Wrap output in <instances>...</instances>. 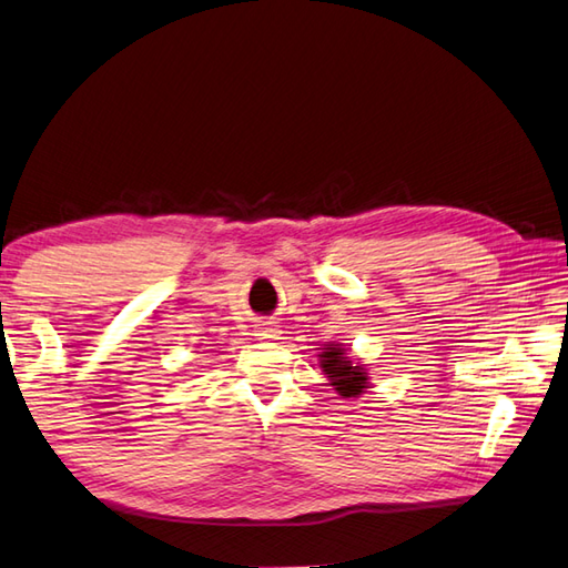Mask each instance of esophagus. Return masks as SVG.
<instances>
[{
    "label": "esophagus",
    "instance_id": "1",
    "mask_svg": "<svg viewBox=\"0 0 568 568\" xmlns=\"http://www.w3.org/2000/svg\"><path fill=\"white\" fill-rule=\"evenodd\" d=\"M278 334H281L278 326L271 324V322H263V324L256 326V336L261 341H275V338H278Z\"/></svg>",
    "mask_w": 568,
    "mask_h": 568
}]
</instances>
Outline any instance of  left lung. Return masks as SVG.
<instances>
[{"label":"left lung","instance_id":"left-lung-1","mask_svg":"<svg viewBox=\"0 0 568 568\" xmlns=\"http://www.w3.org/2000/svg\"><path fill=\"white\" fill-rule=\"evenodd\" d=\"M320 351L322 373L328 379V387H334L338 397L355 399L371 389V373H367V367L351 358L338 341H326L324 348Z\"/></svg>","mask_w":568,"mask_h":568}]
</instances>
